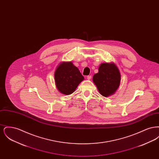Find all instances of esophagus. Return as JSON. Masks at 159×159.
<instances>
[{
	"mask_svg": "<svg viewBox=\"0 0 159 159\" xmlns=\"http://www.w3.org/2000/svg\"><path fill=\"white\" fill-rule=\"evenodd\" d=\"M91 78H92V76H91V75L87 76V79H88V80H90Z\"/></svg>",
	"mask_w": 159,
	"mask_h": 159,
	"instance_id": "obj_1",
	"label": "esophagus"
}]
</instances>
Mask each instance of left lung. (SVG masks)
Masks as SVG:
<instances>
[{
  "mask_svg": "<svg viewBox=\"0 0 159 159\" xmlns=\"http://www.w3.org/2000/svg\"><path fill=\"white\" fill-rule=\"evenodd\" d=\"M121 75L117 66L113 63H102L99 66L98 73L93 76V82L101 95L108 97L119 88Z\"/></svg>",
  "mask_w": 159,
  "mask_h": 159,
  "instance_id": "8db88e82",
  "label": "left lung"
}]
</instances>
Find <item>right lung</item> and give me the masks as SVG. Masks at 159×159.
<instances>
[{"label":"right lung","mask_w":159,"mask_h":159,"mask_svg":"<svg viewBox=\"0 0 159 159\" xmlns=\"http://www.w3.org/2000/svg\"><path fill=\"white\" fill-rule=\"evenodd\" d=\"M55 82L57 89L64 95L73 93L84 80L79 70L72 62H62L55 69Z\"/></svg>","instance_id":"1"}]
</instances>
